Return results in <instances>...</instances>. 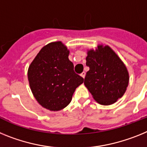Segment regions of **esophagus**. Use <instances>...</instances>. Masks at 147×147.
Returning <instances> with one entry per match:
<instances>
[{"instance_id":"obj_1","label":"esophagus","mask_w":147,"mask_h":147,"mask_svg":"<svg viewBox=\"0 0 147 147\" xmlns=\"http://www.w3.org/2000/svg\"><path fill=\"white\" fill-rule=\"evenodd\" d=\"M81 77L84 78H85V76H86V72H83L81 74Z\"/></svg>"}]
</instances>
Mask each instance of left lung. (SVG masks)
Masks as SVG:
<instances>
[{"label":"left lung","mask_w":147,"mask_h":147,"mask_svg":"<svg viewBox=\"0 0 147 147\" xmlns=\"http://www.w3.org/2000/svg\"><path fill=\"white\" fill-rule=\"evenodd\" d=\"M86 60L89 70L84 85L98 104H115L128 86L129 75L127 66L111 47L102 44L88 50Z\"/></svg>","instance_id":"obj_1"}]
</instances>
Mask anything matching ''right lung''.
I'll return each mask as SVG.
<instances>
[{
	"mask_svg": "<svg viewBox=\"0 0 147 147\" xmlns=\"http://www.w3.org/2000/svg\"><path fill=\"white\" fill-rule=\"evenodd\" d=\"M69 50L61 41L52 42L38 52L28 69L33 95L43 108L59 111L68 106L84 78L74 72Z\"/></svg>",
	"mask_w": 147,
	"mask_h": 147,
	"instance_id": "right-lung-1",
	"label": "right lung"
}]
</instances>
